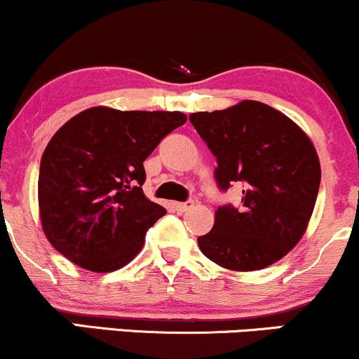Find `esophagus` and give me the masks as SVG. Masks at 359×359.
<instances>
[{
    "label": "esophagus",
    "mask_w": 359,
    "mask_h": 359,
    "mask_svg": "<svg viewBox=\"0 0 359 359\" xmlns=\"http://www.w3.org/2000/svg\"><path fill=\"white\" fill-rule=\"evenodd\" d=\"M174 205H175V209L179 212H185V211H189V209L192 208L194 201H187V203H175Z\"/></svg>",
    "instance_id": "1"
}]
</instances>
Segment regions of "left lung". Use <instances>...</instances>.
Listing matches in <instances>:
<instances>
[{
    "label": "left lung",
    "instance_id": "obj_1",
    "mask_svg": "<svg viewBox=\"0 0 359 359\" xmlns=\"http://www.w3.org/2000/svg\"><path fill=\"white\" fill-rule=\"evenodd\" d=\"M192 126L216 156L222 192L243 185L241 205L217 208L199 248L222 269L262 270L304 236L320 184L319 156L300 128L258 101L192 113Z\"/></svg>",
    "mask_w": 359,
    "mask_h": 359
}]
</instances>
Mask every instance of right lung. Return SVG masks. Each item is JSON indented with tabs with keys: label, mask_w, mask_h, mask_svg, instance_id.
<instances>
[{
	"label": "right lung",
	"mask_w": 359,
	"mask_h": 359,
	"mask_svg": "<svg viewBox=\"0 0 359 359\" xmlns=\"http://www.w3.org/2000/svg\"><path fill=\"white\" fill-rule=\"evenodd\" d=\"M187 116L97 106L69 119L42 155L40 219L47 240L82 269L106 273L142 250L165 208L143 194V162Z\"/></svg>",
	"instance_id": "add662e5"
}]
</instances>
